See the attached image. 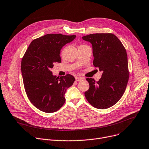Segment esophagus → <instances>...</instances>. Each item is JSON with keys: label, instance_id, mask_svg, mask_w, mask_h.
I'll list each match as a JSON object with an SVG mask.
<instances>
[{"label": "esophagus", "instance_id": "1", "mask_svg": "<svg viewBox=\"0 0 149 149\" xmlns=\"http://www.w3.org/2000/svg\"><path fill=\"white\" fill-rule=\"evenodd\" d=\"M75 80L77 81H81L84 80V78L81 77H75Z\"/></svg>", "mask_w": 149, "mask_h": 149}]
</instances>
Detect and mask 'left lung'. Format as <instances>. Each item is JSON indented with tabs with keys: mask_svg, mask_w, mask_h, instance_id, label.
I'll use <instances>...</instances> for the list:
<instances>
[{
	"mask_svg": "<svg viewBox=\"0 0 149 149\" xmlns=\"http://www.w3.org/2000/svg\"><path fill=\"white\" fill-rule=\"evenodd\" d=\"M83 39L91 43L93 65L103 72L98 81L86 79L90 87L85 96L93 107L107 109L119 100L127 86L130 73L126 50L112 33L92 34Z\"/></svg>",
	"mask_w": 149,
	"mask_h": 149,
	"instance_id": "left-lung-1",
	"label": "left lung"
}]
</instances>
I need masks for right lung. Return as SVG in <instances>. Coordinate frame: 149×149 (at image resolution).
Returning a JSON list of instances; mask_svg holds the SVG:
<instances>
[{
    "label": "right lung",
    "instance_id": "1",
    "mask_svg": "<svg viewBox=\"0 0 149 149\" xmlns=\"http://www.w3.org/2000/svg\"><path fill=\"white\" fill-rule=\"evenodd\" d=\"M75 35L47 34L31 42L21 61V72L26 95L38 109L46 113L58 111L65 102V94L75 81L70 74L60 78L50 69L61 62V50Z\"/></svg>",
    "mask_w": 149,
    "mask_h": 149
}]
</instances>
